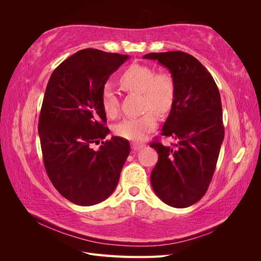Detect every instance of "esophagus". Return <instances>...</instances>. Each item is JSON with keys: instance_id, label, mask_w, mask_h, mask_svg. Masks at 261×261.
I'll list each match as a JSON object with an SVG mask.
<instances>
[{"instance_id": "esophagus-1", "label": "esophagus", "mask_w": 261, "mask_h": 261, "mask_svg": "<svg viewBox=\"0 0 261 261\" xmlns=\"http://www.w3.org/2000/svg\"><path fill=\"white\" fill-rule=\"evenodd\" d=\"M144 147H146V145L143 144V143H134V144L132 145V149L134 150V151H138V150L143 149Z\"/></svg>"}]
</instances>
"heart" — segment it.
Listing matches in <instances>:
<instances>
[{"label":"heart","instance_id":"heart-1","mask_svg":"<svg viewBox=\"0 0 261 261\" xmlns=\"http://www.w3.org/2000/svg\"><path fill=\"white\" fill-rule=\"evenodd\" d=\"M120 83L127 91L143 93L144 109L148 111L137 117L125 118L114 126L113 132L123 139L141 141L158 125L155 112L149 109L159 113H165L171 109L175 93L174 80L167 72L155 73L149 66L134 64L122 74ZM101 106L108 117L117 115L120 102L112 85L107 84L102 89Z\"/></svg>","mask_w":261,"mask_h":261}]
</instances>
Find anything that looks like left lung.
I'll return each mask as SVG.
<instances>
[{
	"mask_svg": "<svg viewBox=\"0 0 261 261\" xmlns=\"http://www.w3.org/2000/svg\"><path fill=\"white\" fill-rule=\"evenodd\" d=\"M167 67L175 93L161 135L176 139L173 148L153 141L158 162L150 181L155 195L171 207L186 208L206 194L224 138L222 105L217 84L201 63L181 51L149 53Z\"/></svg>",
	"mask_w": 261,
	"mask_h": 261,
	"instance_id": "8db88e82",
	"label": "left lung"
}]
</instances>
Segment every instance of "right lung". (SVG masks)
Segmentation results:
<instances>
[{
	"label": "right lung",
	"mask_w": 261,
	"mask_h": 261,
	"mask_svg": "<svg viewBox=\"0 0 261 261\" xmlns=\"http://www.w3.org/2000/svg\"><path fill=\"white\" fill-rule=\"evenodd\" d=\"M128 55L97 49L76 52L54 69L39 117L43 163L57 191L78 206L106 200L120 179L129 143L110 133L101 92Z\"/></svg>",
	"instance_id": "1"
}]
</instances>
